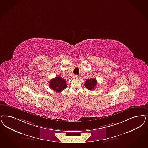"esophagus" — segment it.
Returning a JSON list of instances; mask_svg holds the SVG:
<instances>
[{"label":"esophagus","instance_id":"1","mask_svg":"<svg viewBox=\"0 0 148 148\" xmlns=\"http://www.w3.org/2000/svg\"><path fill=\"white\" fill-rule=\"evenodd\" d=\"M78 77H79V76H78L77 75H74V79H77Z\"/></svg>","mask_w":148,"mask_h":148}]
</instances>
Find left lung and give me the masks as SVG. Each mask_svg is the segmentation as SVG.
Listing matches in <instances>:
<instances>
[{
  "label": "left lung",
  "instance_id": "left-lung-1",
  "mask_svg": "<svg viewBox=\"0 0 148 148\" xmlns=\"http://www.w3.org/2000/svg\"><path fill=\"white\" fill-rule=\"evenodd\" d=\"M97 82L96 79H92L90 78L88 79H86L85 82V86L86 88L89 90H93L97 86Z\"/></svg>",
  "mask_w": 148,
  "mask_h": 148
}]
</instances>
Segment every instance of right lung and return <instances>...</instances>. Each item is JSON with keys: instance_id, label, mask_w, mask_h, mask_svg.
<instances>
[{"instance_id": "1", "label": "right lung", "mask_w": 148, "mask_h": 148, "mask_svg": "<svg viewBox=\"0 0 148 148\" xmlns=\"http://www.w3.org/2000/svg\"><path fill=\"white\" fill-rule=\"evenodd\" d=\"M49 86L52 90L57 92L62 91L66 88V81L62 79L60 76H57L55 78L52 79L49 83Z\"/></svg>"}]
</instances>
